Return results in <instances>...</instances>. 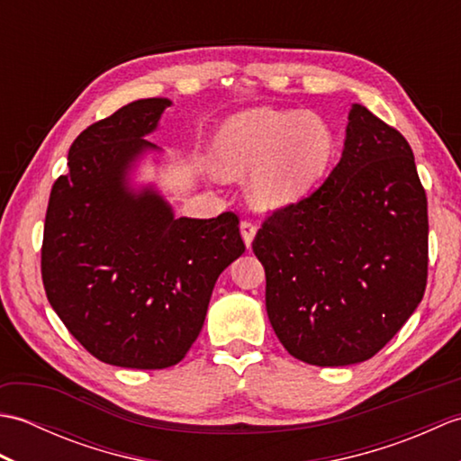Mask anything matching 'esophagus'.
<instances>
[{
  "label": "esophagus",
  "mask_w": 461,
  "mask_h": 461,
  "mask_svg": "<svg viewBox=\"0 0 461 461\" xmlns=\"http://www.w3.org/2000/svg\"><path fill=\"white\" fill-rule=\"evenodd\" d=\"M240 231H241L243 241H246V246L249 249L251 248V241H253V238H256V233H258V225L253 223V221H249V220H246V221L240 223Z\"/></svg>",
  "instance_id": "1"
}]
</instances>
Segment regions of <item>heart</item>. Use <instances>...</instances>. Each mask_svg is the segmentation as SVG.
<instances>
[{"label":"heart","mask_w":461,"mask_h":461,"mask_svg":"<svg viewBox=\"0 0 461 461\" xmlns=\"http://www.w3.org/2000/svg\"><path fill=\"white\" fill-rule=\"evenodd\" d=\"M337 139L307 111L251 109L221 124L215 158L223 174L251 172L249 198L261 210H281L315 188L330 168Z\"/></svg>","instance_id":"obj_1"}]
</instances>
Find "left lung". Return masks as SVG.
<instances>
[{"mask_svg": "<svg viewBox=\"0 0 461 461\" xmlns=\"http://www.w3.org/2000/svg\"><path fill=\"white\" fill-rule=\"evenodd\" d=\"M281 345L307 365L368 360L402 329L428 279V200L406 139L352 104L340 162L253 240Z\"/></svg>", "mask_w": 461, "mask_h": 461, "instance_id": "left-lung-1", "label": "left lung"}]
</instances>
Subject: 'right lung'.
Wrapping results in <instances>:
<instances>
[{
	"label": "right lung",
	"mask_w": 461,
	"mask_h": 461,
	"mask_svg": "<svg viewBox=\"0 0 461 461\" xmlns=\"http://www.w3.org/2000/svg\"><path fill=\"white\" fill-rule=\"evenodd\" d=\"M168 99H140L85 129L49 195L41 276L68 332L106 365H178L220 273L246 246L240 220L176 218L154 185L131 188Z\"/></svg>",
	"instance_id": "obj_1"
}]
</instances>
